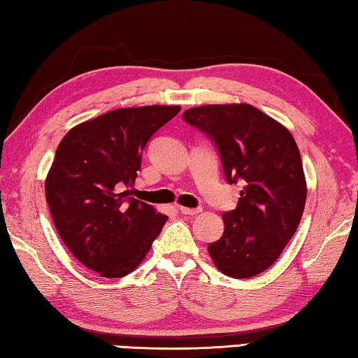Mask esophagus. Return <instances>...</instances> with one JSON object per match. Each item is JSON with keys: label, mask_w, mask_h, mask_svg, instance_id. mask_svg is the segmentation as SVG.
<instances>
[{"label": "esophagus", "mask_w": 358, "mask_h": 358, "mask_svg": "<svg viewBox=\"0 0 358 358\" xmlns=\"http://www.w3.org/2000/svg\"><path fill=\"white\" fill-rule=\"evenodd\" d=\"M203 209L201 208H196V209H192V208H186V206H180V212L183 215H196L200 214Z\"/></svg>", "instance_id": "obj_1"}]
</instances>
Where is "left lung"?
<instances>
[{
    "instance_id": "1",
    "label": "left lung",
    "mask_w": 358,
    "mask_h": 358,
    "mask_svg": "<svg viewBox=\"0 0 358 358\" xmlns=\"http://www.w3.org/2000/svg\"><path fill=\"white\" fill-rule=\"evenodd\" d=\"M183 118L215 141L229 185H243L237 208L222 215L223 235L208 252L224 275L255 277L277 262L305 210L299 146L283 124L246 103L199 106Z\"/></svg>"
}]
</instances>
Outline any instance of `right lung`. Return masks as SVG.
I'll return each mask as SVG.
<instances>
[{
  "label": "right lung",
  "instance_id": "obj_1",
  "mask_svg": "<svg viewBox=\"0 0 358 358\" xmlns=\"http://www.w3.org/2000/svg\"><path fill=\"white\" fill-rule=\"evenodd\" d=\"M180 106L115 109L72 127L45 177V200L59 238L104 278H121L146 258L167 217L129 196L149 138Z\"/></svg>",
  "mask_w": 358,
  "mask_h": 358
}]
</instances>
